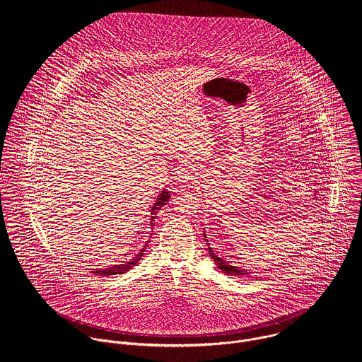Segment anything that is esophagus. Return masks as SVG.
Wrapping results in <instances>:
<instances>
[{"instance_id": "1", "label": "esophagus", "mask_w": 362, "mask_h": 362, "mask_svg": "<svg viewBox=\"0 0 362 362\" xmlns=\"http://www.w3.org/2000/svg\"><path fill=\"white\" fill-rule=\"evenodd\" d=\"M177 180L180 184H191L197 180V171L192 165H180L177 168Z\"/></svg>"}]
</instances>
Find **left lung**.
<instances>
[{
	"label": "left lung",
	"mask_w": 362,
	"mask_h": 362,
	"mask_svg": "<svg viewBox=\"0 0 362 362\" xmlns=\"http://www.w3.org/2000/svg\"><path fill=\"white\" fill-rule=\"evenodd\" d=\"M204 237H205V241L207 243L206 234H204ZM207 248H209V255H210V258L213 259V262H216L217 267H218L223 273H226V274H228V276H241V274H248L245 270H241V269H238L237 266H231L228 262H226V260L218 258V257L211 251V248L209 247V243H207Z\"/></svg>",
	"instance_id": "8db88e82"
}]
</instances>
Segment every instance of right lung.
<instances>
[{
  "label": "right lung",
  "instance_id": "right-lung-1",
  "mask_svg": "<svg viewBox=\"0 0 362 362\" xmlns=\"http://www.w3.org/2000/svg\"><path fill=\"white\" fill-rule=\"evenodd\" d=\"M168 198H170V192L168 191H161L160 192V195L157 197V201H156L155 205L151 207V227H155V220L156 217H157V211L161 209V207L164 206V205H167V202H168ZM149 243V241H148ZM146 247L148 245H145L142 250H141V252L138 254V255H135L134 258L129 259L128 262H124L122 264H114V266H111V267H108V269H93L92 272L93 273H96L98 276H112V274H122V273H125V272H128L129 269H132L141 258L144 257V252H145V250H146Z\"/></svg>",
  "mask_w": 362,
  "mask_h": 362
}]
</instances>
